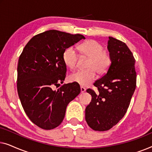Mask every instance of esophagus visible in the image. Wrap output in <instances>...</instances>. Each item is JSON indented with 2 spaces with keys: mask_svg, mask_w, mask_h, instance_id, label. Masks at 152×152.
Listing matches in <instances>:
<instances>
[{
  "mask_svg": "<svg viewBox=\"0 0 152 152\" xmlns=\"http://www.w3.org/2000/svg\"><path fill=\"white\" fill-rule=\"evenodd\" d=\"M85 91H86V88H85L84 86H81V92L84 93Z\"/></svg>",
  "mask_w": 152,
  "mask_h": 152,
  "instance_id": "esophagus-1",
  "label": "esophagus"
}]
</instances>
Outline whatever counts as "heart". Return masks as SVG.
<instances>
[{
	"label": "heart",
	"instance_id": "obj_1",
	"mask_svg": "<svg viewBox=\"0 0 152 152\" xmlns=\"http://www.w3.org/2000/svg\"><path fill=\"white\" fill-rule=\"evenodd\" d=\"M103 45L98 41L88 40L78 46L80 53L88 58L86 70H77L69 76V80L81 86H88L98 74L102 75L107 71L111 64V58L107 51L103 50ZM63 59L65 65L70 69H74L77 63L78 55L72 48L64 51Z\"/></svg>",
	"mask_w": 152,
	"mask_h": 152
}]
</instances>
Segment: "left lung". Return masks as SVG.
Returning a JSON list of instances; mask_svg holds the SVG:
<instances>
[{
	"label": "left lung",
	"mask_w": 152,
	"mask_h": 152,
	"mask_svg": "<svg viewBox=\"0 0 152 152\" xmlns=\"http://www.w3.org/2000/svg\"><path fill=\"white\" fill-rule=\"evenodd\" d=\"M109 39L111 66L93 84L97 93L86 90L92 99L85 109V119L92 129L98 132L109 130L124 117L136 86V60L132 53L122 41Z\"/></svg>",
	"instance_id": "obj_1"
}]
</instances>
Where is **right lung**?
<instances>
[{
    "label": "right lung",
    "mask_w": 152,
    "mask_h": 152,
    "mask_svg": "<svg viewBox=\"0 0 152 152\" xmlns=\"http://www.w3.org/2000/svg\"><path fill=\"white\" fill-rule=\"evenodd\" d=\"M82 34L51 30L35 35L23 50L17 67V91L26 115L43 129L57 127L63 121L68 103L81 92L75 82H64L66 66L63 55L66 48L81 39Z\"/></svg>",
    "instance_id": "obj_1"
}]
</instances>
